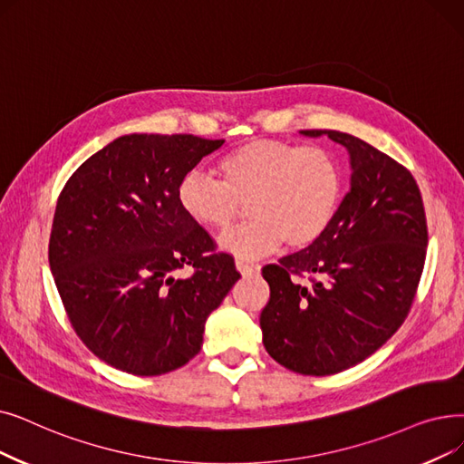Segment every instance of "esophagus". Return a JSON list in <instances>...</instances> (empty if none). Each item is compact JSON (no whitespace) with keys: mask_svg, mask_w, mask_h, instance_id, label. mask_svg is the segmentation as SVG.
<instances>
[{"mask_svg":"<svg viewBox=\"0 0 464 464\" xmlns=\"http://www.w3.org/2000/svg\"><path fill=\"white\" fill-rule=\"evenodd\" d=\"M235 267L240 275H252V273L259 271V266L248 264V261H245V259H235Z\"/></svg>","mask_w":464,"mask_h":464,"instance_id":"34e87169","label":"esophagus"}]
</instances>
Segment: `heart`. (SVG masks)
<instances>
[{
	"label": "heart",
	"mask_w": 464,
	"mask_h": 464,
	"mask_svg": "<svg viewBox=\"0 0 464 464\" xmlns=\"http://www.w3.org/2000/svg\"><path fill=\"white\" fill-rule=\"evenodd\" d=\"M221 179L189 170L176 189L197 226L226 229L248 203L246 224L219 235L218 246L243 259L267 256L282 240L307 248L326 233L343 195V170L324 148L252 140L219 160Z\"/></svg>",
	"instance_id": "heart-1"
}]
</instances>
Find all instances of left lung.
I'll list each match as a JSON object with an SVG mask.
<instances>
[{
	"label": "left lung",
	"mask_w": 464,
	"mask_h": 464,
	"mask_svg": "<svg viewBox=\"0 0 464 464\" xmlns=\"http://www.w3.org/2000/svg\"><path fill=\"white\" fill-rule=\"evenodd\" d=\"M299 134H326L347 150L351 188L316 243L261 271L271 299L259 326L280 366L320 377L358 364L401 326L425 266L429 235L420 191L408 169L347 132Z\"/></svg>",
	"instance_id": "obj_1"
}]
</instances>
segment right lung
I'll return each mask as SVG.
<instances>
[{"label":"right lung","mask_w":464,"mask_h":464,"mask_svg":"<svg viewBox=\"0 0 464 464\" xmlns=\"http://www.w3.org/2000/svg\"><path fill=\"white\" fill-rule=\"evenodd\" d=\"M226 144L125 134L91 155L58 197L49 264L75 334L106 364L163 375L200 351L208 314L240 278L178 203V184ZM189 265L196 273L178 279Z\"/></svg>","instance_id":"obj_1"}]
</instances>
